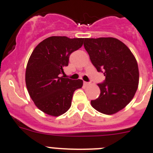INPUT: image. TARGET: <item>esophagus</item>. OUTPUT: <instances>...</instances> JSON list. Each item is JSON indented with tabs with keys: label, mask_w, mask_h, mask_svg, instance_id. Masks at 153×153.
Returning a JSON list of instances; mask_svg holds the SVG:
<instances>
[{
	"label": "esophagus",
	"mask_w": 153,
	"mask_h": 153,
	"mask_svg": "<svg viewBox=\"0 0 153 153\" xmlns=\"http://www.w3.org/2000/svg\"><path fill=\"white\" fill-rule=\"evenodd\" d=\"M84 85L85 86H88V85H90V83L89 82H87V81H84Z\"/></svg>",
	"instance_id": "1"
}]
</instances>
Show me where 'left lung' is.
Wrapping results in <instances>:
<instances>
[{"label":"left lung","mask_w":153,"mask_h":153,"mask_svg":"<svg viewBox=\"0 0 153 153\" xmlns=\"http://www.w3.org/2000/svg\"><path fill=\"white\" fill-rule=\"evenodd\" d=\"M91 62L105 79L98 84L100 94L91 105L101 113L112 115L124 109L134 98L139 84V69L129 48L115 38H85Z\"/></svg>","instance_id":"1"}]
</instances>
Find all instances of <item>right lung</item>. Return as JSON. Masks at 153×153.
Here are the masks:
<instances>
[{"mask_svg":"<svg viewBox=\"0 0 153 153\" xmlns=\"http://www.w3.org/2000/svg\"><path fill=\"white\" fill-rule=\"evenodd\" d=\"M85 38L52 36L38 44L31 53L25 70V84L34 103L51 116L69 109L75 90L83 81L61 76L68 66L70 54L83 45Z\"/></svg>","mask_w":153,"mask_h":153,"instance_id":"add662e5","label":"right lung"}]
</instances>
